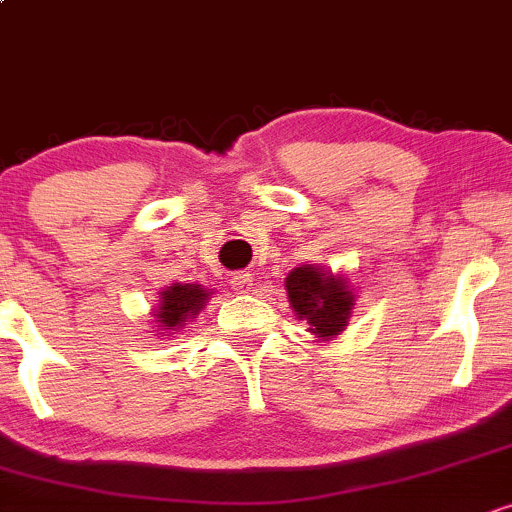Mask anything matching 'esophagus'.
Returning a JSON list of instances; mask_svg holds the SVG:
<instances>
[{
  "label": "esophagus",
  "instance_id": "34e87169",
  "mask_svg": "<svg viewBox=\"0 0 512 512\" xmlns=\"http://www.w3.org/2000/svg\"><path fill=\"white\" fill-rule=\"evenodd\" d=\"M251 285H254V275H251L249 271H239V273L232 275V287H234V290L246 292V290H251Z\"/></svg>",
  "mask_w": 512,
  "mask_h": 512
}]
</instances>
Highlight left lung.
<instances>
[{"label":"left lung","instance_id":"8db88e82","mask_svg":"<svg viewBox=\"0 0 512 512\" xmlns=\"http://www.w3.org/2000/svg\"><path fill=\"white\" fill-rule=\"evenodd\" d=\"M287 297L297 317L307 319L309 331L319 338H331L348 324L353 295L343 280L321 273L319 268H295L285 280Z\"/></svg>","mask_w":512,"mask_h":512}]
</instances>
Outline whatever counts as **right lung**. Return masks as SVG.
Instances as JSON below:
<instances>
[{"label": "right lung", "instance_id": "1", "mask_svg": "<svg viewBox=\"0 0 512 512\" xmlns=\"http://www.w3.org/2000/svg\"><path fill=\"white\" fill-rule=\"evenodd\" d=\"M208 292L198 285H171L162 292V304L159 312L154 314L164 329L179 331L186 321H191L195 314L203 309Z\"/></svg>", "mask_w": 512, "mask_h": 512}]
</instances>
